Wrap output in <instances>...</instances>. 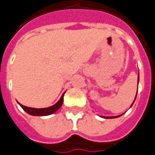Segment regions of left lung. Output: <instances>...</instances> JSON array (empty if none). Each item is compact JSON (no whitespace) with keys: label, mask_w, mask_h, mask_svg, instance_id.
<instances>
[{"label":"left lung","mask_w":155,"mask_h":155,"mask_svg":"<svg viewBox=\"0 0 155 155\" xmlns=\"http://www.w3.org/2000/svg\"><path fill=\"white\" fill-rule=\"evenodd\" d=\"M137 92H138V91H137ZM136 97H137V93H136L135 98H134V102H133L132 105L134 104V101H135ZM132 105H131V106H132ZM131 106H130V107H131ZM120 116H121V115H118V116H112V117H105V116H101V117H102V118H118V117H120Z\"/></svg>","instance_id":"left-lung-1"}]
</instances>
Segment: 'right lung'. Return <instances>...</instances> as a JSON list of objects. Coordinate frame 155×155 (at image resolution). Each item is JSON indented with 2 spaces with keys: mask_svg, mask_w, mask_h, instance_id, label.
I'll return each instance as SVG.
<instances>
[{
  "mask_svg": "<svg viewBox=\"0 0 155 155\" xmlns=\"http://www.w3.org/2000/svg\"><path fill=\"white\" fill-rule=\"evenodd\" d=\"M64 93L62 95L61 98L59 99L57 104H55L54 105H52L51 107H44V108H34V107H26L22 104H19L21 105V107H22L23 110L25 111L26 113H27L28 114L33 115V116H48V115L52 114H54L55 112L61 107L63 103V96H64Z\"/></svg>",
  "mask_w": 155,
  "mask_h": 155,
  "instance_id": "obj_1",
  "label": "right lung"
}]
</instances>
